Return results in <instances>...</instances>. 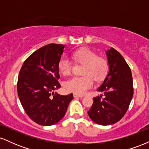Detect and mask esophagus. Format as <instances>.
I'll use <instances>...</instances> for the list:
<instances>
[{
    "label": "esophagus",
    "instance_id": "34e87169",
    "mask_svg": "<svg viewBox=\"0 0 149 149\" xmlns=\"http://www.w3.org/2000/svg\"><path fill=\"white\" fill-rule=\"evenodd\" d=\"M73 97H75V98H76V97H83V95H77V94H74V95H73Z\"/></svg>",
    "mask_w": 149,
    "mask_h": 149
}]
</instances>
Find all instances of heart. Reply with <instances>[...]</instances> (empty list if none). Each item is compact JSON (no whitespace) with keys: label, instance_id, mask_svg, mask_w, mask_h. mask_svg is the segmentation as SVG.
I'll return each mask as SVG.
<instances>
[{"label":"heart","instance_id":"obj_1","mask_svg":"<svg viewBox=\"0 0 149 149\" xmlns=\"http://www.w3.org/2000/svg\"><path fill=\"white\" fill-rule=\"evenodd\" d=\"M76 62L84 65L82 73L84 76L73 77L65 83L67 91L77 95H84L94 85L93 78L100 81L109 71V64L105 58L97 57V53L89 48H81L71 54ZM58 69L64 76H69L72 70V64L69 59L62 57L58 61Z\"/></svg>","mask_w":149,"mask_h":149}]
</instances>
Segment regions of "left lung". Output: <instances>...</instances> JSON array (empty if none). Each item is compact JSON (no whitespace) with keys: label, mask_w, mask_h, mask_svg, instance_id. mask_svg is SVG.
Segmentation results:
<instances>
[{"label":"left lung","mask_w":149,"mask_h":149,"mask_svg":"<svg viewBox=\"0 0 149 149\" xmlns=\"http://www.w3.org/2000/svg\"><path fill=\"white\" fill-rule=\"evenodd\" d=\"M109 71L97 91L103 92L94 97L88 115L92 121L101 125L117 123L127 112L133 97V80L130 68L116 49L107 51Z\"/></svg>","instance_id":"8db88e82"}]
</instances>
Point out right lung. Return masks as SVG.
<instances>
[{"instance_id": "1", "label": "right lung", "mask_w": 149, "mask_h": 149, "mask_svg": "<svg viewBox=\"0 0 149 149\" xmlns=\"http://www.w3.org/2000/svg\"><path fill=\"white\" fill-rule=\"evenodd\" d=\"M64 45L49 44L37 49L24 61L17 81V93L26 113L32 120L44 126L52 125L62 119L73 94L60 95L54 90L58 82V61Z\"/></svg>"}]
</instances>
